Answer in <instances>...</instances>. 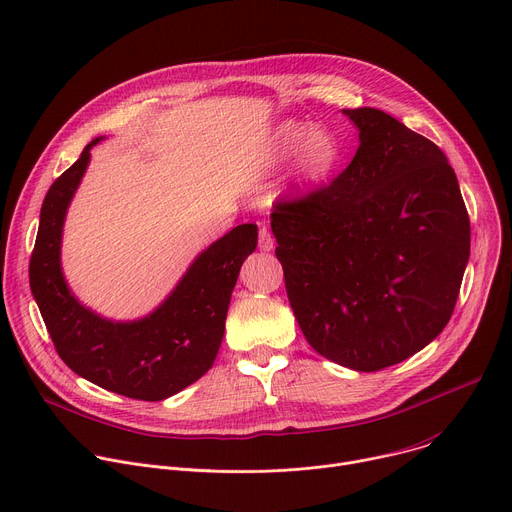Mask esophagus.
<instances>
[{
  "mask_svg": "<svg viewBox=\"0 0 512 512\" xmlns=\"http://www.w3.org/2000/svg\"><path fill=\"white\" fill-rule=\"evenodd\" d=\"M258 246H260V250H264V252H270V250L274 248V240H272V235H270V231H268L266 227H262V229H260V235H258Z\"/></svg>",
  "mask_w": 512,
  "mask_h": 512,
  "instance_id": "esophagus-1",
  "label": "esophagus"
}]
</instances>
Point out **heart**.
I'll use <instances>...</instances> for the list:
<instances>
[{"instance_id":"1","label":"heart","mask_w":512,"mask_h":512,"mask_svg":"<svg viewBox=\"0 0 512 512\" xmlns=\"http://www.w3.org/2000/svg\"><path fill=\"white\" fill-rule=\"evenodd\" d=\"M272 149L279 157L299 151L295 184L301 190L322 186L338 168L342 149L330 131H313L305 123L287 121L272 137Z\"/></svg>"}]
</instances>
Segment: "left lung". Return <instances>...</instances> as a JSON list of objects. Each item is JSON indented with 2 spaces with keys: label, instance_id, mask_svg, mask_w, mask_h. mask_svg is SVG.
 Instances as JSON below:
<instances>
[{
  "label": "left lung",
  "instance_id": "left-lung-1",
  "mask_svg": "<svg viewBox=\"0 0 512 512\" xmlns=\"http://www.w3.org/2000/svg\"><path fill=\"white\" fill-rule=\"evenodd\" d=\"M359 149L328 186L274 203L287 297L313 350L381 371L435 340L469 260V217L445 153L377 108L342 110Z\"/></svg>",
  "mask_w": 512,
  "mask_h": 512
}]
</instances>
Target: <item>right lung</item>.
Returning <instances> with one entry per match:
<instances>
[{"label": "right lung", "mask_w": 512, "mask_h": 512, "mask_svg": "<svg viewBox=\"0 0 512 512\" xmlns=\"http://www.w3.org/2000/svg\"><path fill=\"white\" fill-rule=\"evenodd\" d=\"M94 139L49 188L30 256V289L63 363L121 396L160 402L201 379L219 352L231 291L256 250L258 227L244 223L196 256L170 297L135 322H110L77 301L61 272L67 207L90 164Z\"/></svg>", "instance_id": "add662e5"}]
</instances>
